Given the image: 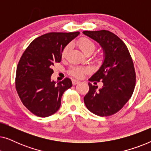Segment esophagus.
I'll return each instance as SVG.
<instances>
[{
    "instance_id": "34e87169",
    "label": "esophagus",
    "mask_w": 151,
    "mask_h": 151,
    "mask_svg": "<svg viewBox=\"0 0 151 151\" xmlns=\"http://www.w3.org/2000/svg\"><path fill=\"white\" fill-rule=\"evenodd\" d=\"M79 81H78V80H76V79H73L72 80V84H73V85H76V84H77L78 83H79Z\"/></svg>"
}]
</instances>
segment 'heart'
<instances>
[{
	"label": "heart",
	"mask_w": 151,
	"mask_h": 151,
	"mask_svg": "<svg viewBox=\"0 0 151 151\" xmlns=\"http://www.w3.org/2000/svg\"><path fill=\"white\" fill-rule=\"evenodd\" d=\"M78 46L80 50L84 54H91L96 49V45L91 40L87 38H82L78 41ZM71 48V45L69 44L66 46L62 52V57L65 58L69 53L70 49ZM88 69L86 67H72L69 69V73L73 76L74 77L80 78L83 76L84 73L88 72Z\"/></svg>",
	"instance_id": "obj_1"
}]
</instances>
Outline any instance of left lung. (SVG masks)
I'll use <instances>...</instances> for the list:
<instances>
[{"label":"left lung","instance_id":"obj_1","mask_svg":"<svg viewBox=\"0 0 151 151\" xmlns=\"http://www.w3.org/2000/svg\"><path fill=\"white\" fill-rule=\"evenodd\" d=\"M83 34L102 47L104 60L100 69L90 78L100 80L102 88L88 82L89 91L84 98L86 108L98 116H110L120 110L131 98L135 86L133 62L124 42L107 30L84 31Z\"/></svg>","mask_w":151,"mask_h":151}]
</instances>
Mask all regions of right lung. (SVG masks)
Here are the masks:
<instances>
[{"label": "right lung", "mask_w": 151, "mask_h": 151, "mask_svg": "<svg viewBox=\"0 0 151 151\" xmlns=\"http://www.w3.org/2000/svg\"><path fill=\"white\" fill-rule=\"evenodd\" d=\"M79 34L48 33L34 39L22 53L16 69V88L24 106L36 116L57 112L64 92L71 87L70 78L56 83L51 76L53 66L61 61L64 48Z\"/></svg>", "instance_id": "obj_1"}]
</instances>
